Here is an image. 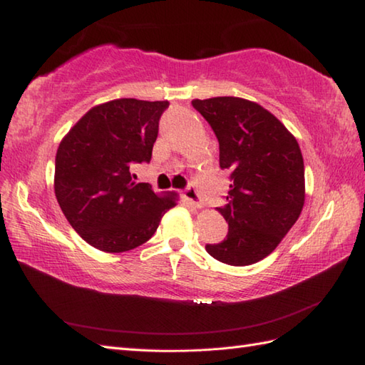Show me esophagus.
<instances>
[{
    "instance_id": "1",
    "label": "esophagus",
    "mask_w": 365,
    "mask_h": 365,
    "mask_svg": "<svg viewBox=\"0 0 365 365\" xmlns=\"http://www.w3.org/2000/svg\"><path fill=\"white\" fill-rule=\"evenodd\" d=\"M183 197H185V200H187V202H190L192 207H196V208H200L204 204L202 199H200V196H199V192L195 188V185H190V187L185 190Z\"/></svg>"
}]
</instances>
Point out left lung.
Returning <instances> with one entry per match:
<instances>
[{
  "mask_svg": "<svg viewBox=\"0 0 365 365\" xmlns=\"http://www.w3.org/2000/svg\"><path fill=\"white\" fill-rule=\"evenodd\" d=\"M220 143V166L230 170L227 204L216 208L229 224L213 259L246 267L265 259L298 221L304 205V161L284 123L259 103L240 97L192 100Z\"/></svg>",
  "mask_w": 365,
  "mask_h": 365,
  "instance_id": "1",
  "label": "left lung"
}]
</instances>
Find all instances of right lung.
Returning a JSON list of instances; mask_svg holds the SVG:
<instances>
[{
	"label": "right lung",
	"instance_id": "1",
	"mask_svg": "<svg viewBox=\"0 0 365 365\" xmlns=\"http://www.w3.org/2000/svg\"><path fill=\"white\" fill-rule=\"evenodd\" d=\"M168 106V100H111L91 108L61 141L54 195L76 234L96 250H135L177 205L175 191L155 192L131 174L136 163L150 161Z\"/></svg>",
	"mask_w": 365,
	"mask_h": 365
}]
</instances>
